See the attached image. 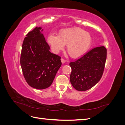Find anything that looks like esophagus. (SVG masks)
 <instances>
[{
  "instance_id": "1",
  "label": "esophagus",
  "mask_w": 125,
  "mask_h": 125,
  "mask_svg": "<svg viewBox=\"0 0 125 125\" xmlns=\"http://www.w3.org/2000/svg\"><path fill=\"white\" fill-rule=\"evenodd\" d=\"M61 61H62V63H65L66 62V60L64 59V58H61Z\"/></svg>"
}]
</instances>
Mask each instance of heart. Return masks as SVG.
Instances as JSON below:
<instances>
[{"mask_svg":"<svg viewBox=\"0 0 125 125\" xmlns=\"http://www.w3.org/2000/svg\"><path fill=\"white\" fill-rule=\"evenodd\" d=\"M47 41L54 52L62 50L65 44H67V50L73 57H78L85 54L92 43L90 34L78 28L61 30L59 36L51 34L48 36Z\"/></svg>","mask_w":125,"mask_h":125,"instance_id":"b5f03b06","label":"heart"}]
</instances>
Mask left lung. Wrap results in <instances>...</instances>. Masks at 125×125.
I'll use <instances>...</instances> for the list:
<instances>
[{
    "mask_svg": "<svg viewBox=\"0 0 125 125\" xmlns=\"http://www.w3.org/2000/svg\"><path fill=\"white\" fill-rule=\"evenodd\" d=\"M107 57L104 46L94 47L69 65L71 68L70 80L73 88L84 91L95 85L101 79Z\"/></svg>",
    "mask_w": 125,
    "mask_h": 125,
    "instance_id": "left-lung-1",
    "label": "left lung"
}]
</instances>
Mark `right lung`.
<instances>
[{"label":"right lung","instance_id":"obj_1","mask_svg":"<svg viewBox=\"0 0 125 125\" xmlns=\"http://www.w3.org/2000/svg\"><path fill=\"white\" fill-rule=\"evenodd\" d=\"M41 28L29 32L22 46L20 64L28 84L37 89H44L52 83L62 65L61 57L50 52Z\"/></svg>","mask_w":125,"mask_h":125}]
</instances>
